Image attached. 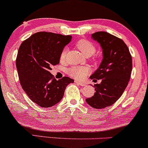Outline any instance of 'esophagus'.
Returning a JSON list of instances; mask_svg holds the SVG:
<instances>
[{
    "label": "esophagus",
    "instance_id": "obj_1",
    "mask_svg": "<svg viewBox=\"0 0 148 148\" xmlns=\"http://www.w3.org/2000/svg\"><path fill=\"white\" fill-rule=\"evenodd\" d=\"M76 84H79V86H86V84H85V83L81 82V81H76Z\"/></svg>",
    "mask_w": 148,
    "mask_h": 148
}]
</instances>
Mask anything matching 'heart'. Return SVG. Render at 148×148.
<instances>
[{
  "label": "heart",
  "instance_id": "obj_1",
  "mask_svg": "<svg viewBox=\"0 0 148 148\" xmlns=\"http://www.w3.org/2000/svg\"><path fill=\"white\" fill-rule=\"evenodd\" d=\"M76 46L81 51V52L87 57L92 56L96 51V48L95 45L91 42L88 41L87 40H84V39L79 40L76 43ZM66 53H67V49H64L61 51L60 55L61 60H64L65 59ZM89 69L84 66H73L67 70V73L69 76L78 80L84 79L89 74Z\"/></svg>",
  "mask_w": 148,
  "mask_h": 148
}]
</instances>
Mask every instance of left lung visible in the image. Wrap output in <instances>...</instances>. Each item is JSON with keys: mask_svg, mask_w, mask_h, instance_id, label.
Wrapping results in <instances>:
<instances>
[{"mask_svg": "<svg viewBox=\"0 0 148 148\" xmlns=\"http://www.w3.org/2000/svg\"><path fill=\"white\" fill-rule=\"evenodd\" d=\"M92 38L100 44L103 59L90 78L93 81L101 79V82L95 85L94 95L86 101L90 106L99 109L113 105L123 95L130 79L132 58L121 39L103 31L92 34Z\"/></svg>", "mask_w": 148, "mask_h": 148, "instance_id": "8db88e82", "label": "left lung"}]
</instances>
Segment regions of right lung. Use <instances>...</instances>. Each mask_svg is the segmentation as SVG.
<instances>
[{
  "instance_id": "1",
  "label": "right lung",
  "mask_w": 148,
  "mask_h": 148,
  "mask_svg": "<svg viewBox=\"0 0 148 148\" xmlns=\"http://www.w3.org/2000/svg\"><path fill=\"white\" fill-rule=\"evenodd\" d=\"M71 40V35L38 32L18 49L16 65L20 84L28 97L40 106L56 104L67 85L74 82L67 76L57 81L50 73L52 65L60 63V53Z\"/></svg>"
}]
</instances>
